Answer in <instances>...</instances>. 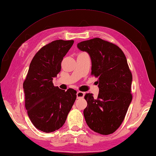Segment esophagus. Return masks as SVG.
<instances>
[{
    "mask_svg": "<svg viewBox=\"0 0 156 156\" xmlns=\"http://www.w3.org/2000/svg\"><path fill=\"white\" fill-rule=\"evenodd\" d=\"M84 96V92L79 91L77 92V98H82Z\"/></svg>",
    "mask_w": 156,
    "mask_h": 156,
    "instance_id": "1",
    "label": "esophagus"
}]
</instances>
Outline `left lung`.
<instances>
[{
	"mask_svg": "<svg viewBox=\"0 0 156 156\" xmlns=\"http://www.w3.org/2000/svg\"><path fill=\"white\" fill-rule=\"evenodd\" d=\"M90 56L92 74L98 79L99 94H87L84 116L88 127L101 135L111 134L123 122L132 100V74L119 47L95 37L77 44Z\"/></svg>",
	"mask_w": 156,
	"mask_h": 156,
	"instance_id": "1",
	"label": "left lung"
}]
</instances>
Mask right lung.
Masks as SVG:
<instances>
[{"mask_svg": "<svg viewBox=\"0 0 156 156\" xmlns=\"http://www.w3.org/2000/svg\"><path fill=\"white\" fill-rule=\"evenodd\" d=\"M73 42L55 40L41 48L32 58L23 83L28 115L33 125L45 133L64 125L76 100V90L69 88L65 92L53 83Z\"/></svg>", "mask_w": 156, "mask_h": 156, "instance_id": "1", "label": "right lung"}]
</instances>
